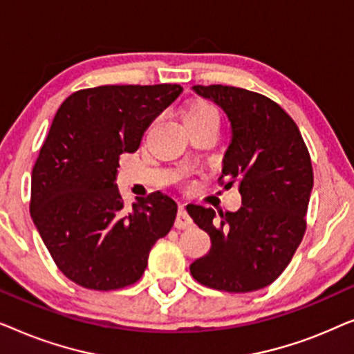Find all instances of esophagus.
I'll list each match as a JSON object with an SVG mask.
<instances>
[{"label": "esophagus", "instance_id": "1", "mask_svg": "<svg viewBox=\"0 0 354 354\" xmlns=\"http://www.w3.org/2000/svg\"><path fill=\"white\" fill-rule=\"evenodd\" d=\"M192 224H193V221H192V217L188 216L185 206H178L177 219H176L177 229H188V227H192Z\"/></svg>", "mask_w": 354, "mask_h": 354}]
</instances>
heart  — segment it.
Segmentation results:
<instances>
[{"label": "heart", "mask_w": 354, "mask_h": 354, "mask_svg": "<svg viewBox=\"0 0 354 354\" xmlns=\"http://www.w3.org/2000/svg\"><path fill=\"white\" fill-rule=\"evenodd\" d=\"M206 120H216L219 122V114L216 108L206 101H195L188 106L185 114H183V124L206 122Z\"/></svg>", "instance_id": "1"}]
</instances>
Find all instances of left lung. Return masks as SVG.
I'll list each match as a JSON object with an SVG mask.
<instances>
[{
  "label": "left lung",
  "instance_id": "8db88e82",
  "mask_svg": "<svg viewBox=\"0 0 354 354\" xmlns=\"http://www.w3.org/2000/svg\"><path fill=\"white\" fill-rule=\"evenodd\" d=\"M224 111L232 137L222 158L224 188L239 187L241 207L217 219L214 209L188 205L211 250L193 261V279L230 293L268 287L292 261L306 230L314 177L311 158L293 119L272 100L236 86L195 85Z\"/></svg>",
  "mask_w": 354,
  "mask_h": 354
}]
</instances>
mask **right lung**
I'll use <instances>...</instances> for the list:
<instances>
[{
  "mask_svg": "<svg viewBox=\"0 0 354 354\" xmlns=\"http://www.w3.org/2000/svg\"><path fill=\"white\" fill-rule=\"evenodd\" d=\"M180 85H103L72 93L53 119L32 171L30 214L53 261L84 288H124L142 277L153 245L166 236L177 203L161 192L124 209L119 156L143 133Z\"/></svg>",
  "mask_w": 354,
  "mask_h": 354,
  "instance_id": "add662e5",
  "label": "right lung"
}]
</instances>
